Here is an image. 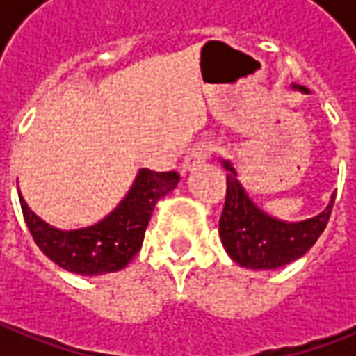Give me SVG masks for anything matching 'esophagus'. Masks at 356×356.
Here are the masks:
<instances>
[{
    "label": "esophagus",
    "mask_w": 356,
    "mask_h": 356,
    "mask_svg": "<svg viewBox=\"0 0 356 356\" xmlns=\"http://www.w3.org/2000/svg\"><path fill=\"white\" fill-rule=\"evenodd\" d=\"M212 149H214V144H212V142H198L197 146L191 147L187 152V156H185V159H183V163H181L183 173H187L191 169L198 168L200 163H204V161L210 158Z\"/></svg>",
    "instance_id": "obj_1"
}]
</instances>
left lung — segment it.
<instances>
[{"label": "left lung", "mask_w": 356, "mask_h": 356, "mask_svg": "<svg viewBox=\"0 0 356 356\" xmlns=\"http://www.w3.org/2000/svg\"><path fill=\"white\" fill-rule=\"evenodd\" d=\"M226 202L220 216V238L228 255L248 269H277L300 259L327 226L335 195L321 214L304 222H280L261 212L245 195L236 171L224 161Z\"/></svg>", "instance_id": "left-lung-1"}]
</instances>
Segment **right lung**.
Returning <instances> with one entry per match:
<instances>
[{
    "instance_id": "obj_1",
    "label": "right lung",
    "mask_w": 356,
    "mask_h": 356,
    "mask_svg": "<svg viewBox=\"0 0 356 356\" xmlns=\"http://www.w3.org/2000/svg\"><path fill=\"white\" fill-rule=\"evenodd\" d=\"M177 171L140 169L128 195L108 216L81 229H56L36 216L19 193L23 218L36 245L58 267L76 275H105L127 267L136 255L159 198L177 187Z\"/></svg>"
}]
</instances>
